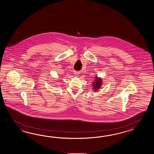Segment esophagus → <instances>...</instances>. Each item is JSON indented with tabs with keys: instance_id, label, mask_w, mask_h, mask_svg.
I'll list each match as a JSON object with an SVG mask.
<instances>
[{
	"instance_id": "obj_1",
	"label": "esophagus",
	"mask_w": 154,
	"mask_h": 154,
	"mask_svg": "<svg viewBox=\"0 0 154 154\" xmlns=\"http://www.w3.org/2000/svg\"><path fill=\"white\" fill-rule=\"evenodd\" d=\"M79 72H78V71H75V72H74V74H75V75L76 76H78L79 75Z\"/></svg>"
}]
</instances>
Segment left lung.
<instances>
[{
  "label": "left lung",
  "instance_id": "left-lung-1",
  "mask_svg": "<svg viewBox=\"0 0 154 154\" xmlns=\"http://www.w3.org/2000/svg\"><path fill=\"white\" fill-rule=\"evenodd\" d=\"M95 80L92 82V86H93V90H94L95 91L98 90V89H100L101 86L102 79L101 78H98L97 76H96L95 78Z\"/></svg>",
  "mask_w": 154,
  "mask_h": 154
}]
</instances>
